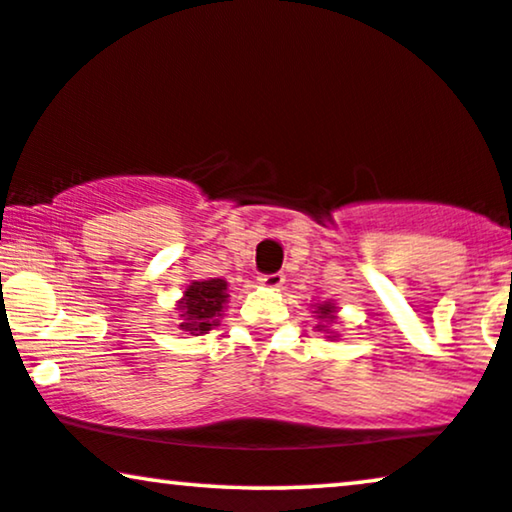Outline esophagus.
I'll list each match as a JSON object with an SVG mask.
<instances>
[{
	"instance_id": "1",
	"label": "esophagus",
	"mask_w": 512,
	"mask_h": 512,
	"mask_svg": "<svg viewBox=\"0 0 512 512\" xmlns=\"http://www.w3.org/2000/svg\"><path fill=\"white\" fill-rule=\"evenodd\" d=\"M257 281H260V285H264V288L278 290L285 283V276L281 274V271H276V274H262Z\"/></svg>"
}]
</instances>
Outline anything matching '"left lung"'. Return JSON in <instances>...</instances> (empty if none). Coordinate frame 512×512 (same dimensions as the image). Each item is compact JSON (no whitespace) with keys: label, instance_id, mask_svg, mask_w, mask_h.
Here are the masks:
<instances>
[{"label":"left lung","instance_id":"1","mask_svg":"<svg viewBox=\"0 0 512 512\" xmlns=\"http://www.w3.org/2000/svg\"><path fill=\"white\" fill-rule=\"evenodd\" d=\"M318 318L320 320H325V323L323 325H318L320 327V330H327V327H330V323H332V320H335V316H332V313H335V306H332L330 302H325V304H320L318 306Z\"/></svg>","mask_w":512,"mask_h":512}]
</instances>
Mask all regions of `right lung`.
Here are the masks:
<instances>
[{"instance_id":"right-lung-1","label":"right lung","mask_w":512,"mask_h":512,"mask_svg":"<svg viewBox=\"0 0 512 512\" xmlns=\"http://www.w3.org/2000/svg\"><path fill=\"white\" fill-rule=\"evenodd\" d=\"M227 283L222 278H208V281H194L185 290L180 302V330L189 335H203L220 323L222 306L227 302Z\"/></svg>"}]
</instances>
